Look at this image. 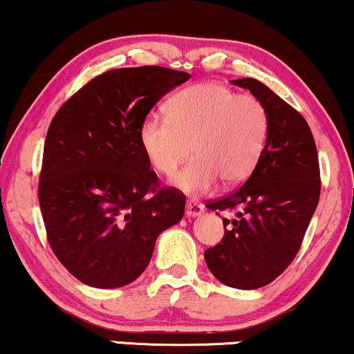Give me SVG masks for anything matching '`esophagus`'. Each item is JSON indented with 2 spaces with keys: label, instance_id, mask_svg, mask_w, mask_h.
Instances as JSON below:
<instances>
[{
  "label": "esophagus",
  "instance_id": "34e87169",
  "mask_svg": "<svg viewBox=\"0 0 354 354\" xmlns=\"http://www.w3.org/2000/svg\"><path fill=\"white\" fill-rule=\"evenodd\" d=\"M204 212V206L196 199H188L186 201V216L188 218H196V216H201Z\"/></svg>",
  "mask_w": 354,
  "mask_h": 354
}]
</instances>
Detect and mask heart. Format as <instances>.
<instances>
[{
	"instance_id": "b5f03b06",
	"label": "heart",
	"mask_w": 354,
	"mask_h": 354,
	"mask_svg": "<svg viewBox=\"0 0 354 354\" xmlns=\"http://www.w3.org/2000/svg\"><path fill=\"white\" fill-rule=\"evenodd\" d=\"M267 135L269 113L257 97L203 82L174 93L166 104V118L143 120L140 145L155 171L168 178L191 151L194 158L174 185L201 194L218 180L223 185L245 180L266 150Z\"/></svg>"
}]
</instances>
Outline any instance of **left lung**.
I'll list each match as a JSON object with an SVG mask.
<instances>
[{
	"mask_svg": "<svg viewBox=\"0 0 354 354\" xmlns=\"http://www.w3.org/2000/svg\"><path fill=\"white\" fill-rule=\"evenodd\" d=\"M232 84L262 102L269 135L244 185L207 201L209 209L234 211L236 218H223V241L204 250V259L219 282L254 290L274 282L300 250L320 199V163L312 130L292 105L255 79Z\"/></svg>",
	"mask_w": 354,
	"mask_h": 354,
	"instance_id": "obj_1",
	"label": "left lung"
}]
</instances>
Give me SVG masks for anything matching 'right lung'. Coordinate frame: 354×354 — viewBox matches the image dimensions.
Masks as SVG:
<instances>
[{
	"mask_svg": "<svg viewBox=\"0 0 354 354\" xmlns=\"http://www.w3.org/2000/svg\"><path fill=\"white\" fill-rule=\"evenodd\" d=\"M188 72L160 66L112 69L88 80L54 115L37 198L48 242L75 279L95 288L133 282L156 237L180 223L186 196L160 186L140 127Z\"/></svg>",
	"mask_w": 354,
	"mask_h": 354,
	"instance_id": "right-lung-1",
	"label": "right lung"
}]
</instances>
